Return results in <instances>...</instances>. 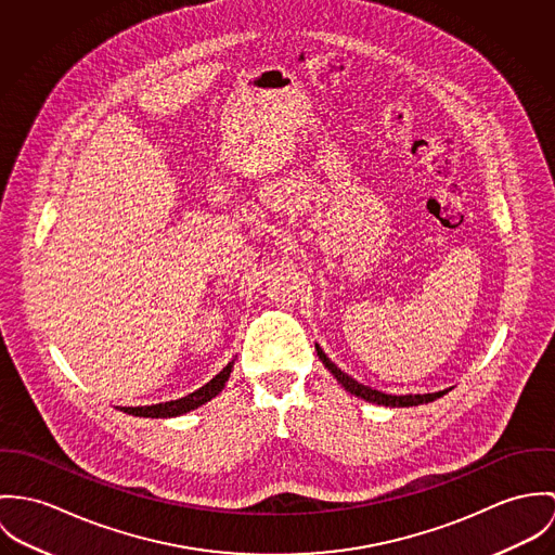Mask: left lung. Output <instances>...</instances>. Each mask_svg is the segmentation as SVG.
Instances as JSON below:
<instances>
[{"mask_svg": "<svg viewBox=\"0 0 555 555\" xmlns=\"http://www.w3.org/2000/svg\"><path fill=\"white\" fill-rule=\"evenodd\" d=\"M314 349H317V356H319V360L323 362V366L334 374V378H336L351 396H358V398H362V400H366V402H372V404H378V406H389V409L420 406V404L434 402L436 398H442V396L449 391V389H442V391H434V393H406V396L385 393V391L372 389L369 385H364V383L356 380L353 376H349L347 372H343V370L338 369V366L323 353V349H321L319 345H314Z\"/></svg>", "mask_w": 555, "mask_h": 555, "instance_id": "obj_1", "label": "left lung"}]
</instances>
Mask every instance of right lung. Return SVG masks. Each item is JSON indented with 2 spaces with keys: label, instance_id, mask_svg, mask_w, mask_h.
<instances>
[{
  "label": "right lung",
  "instance_id": "add662e5",
  "mask_svg": "<svg viewBox=\"0 0 555 555\" xmlns=\"http://www.w3.org/2000/svg\"><path fill=\"white\" fill-rule=\"evenodd\" d=\"M234 369V360L221 370L217 376H212L206 385H202L199 389H195L193 393H186L185 398L179 400H170V402H159V404H151V406H121V411L133 417H179L185 415L189 411L210 402L217 393H221V389L225 387L230 372Z\"/></svg>",
  "mask_w": 555,
  "mask_h": 555
}]
</instances>
